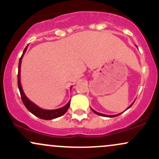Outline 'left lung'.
I'll return each instance as SVG.
<instances>
[{
    "mask_svg": "<svg viewBox=\"0 0 159 159\" xmlns=\"http://www.w3.org/2000/svg\"><path fill=\"white\" fill-rule=\"evenodd\" d=\"M134 102H133V103L132 104V105H130V106L128 107V108L126 109V110H128V109H129V108H130V107H132V105H133V104H134ZM91 110L93 111L95 114L99 115V116H106V117H114V116H119V115L121 114H116V115H106V114H101V113H98V112H97V111H96L95 110H93V108H91Z\"/></svg>",
    "mask_w": 159,
    "mask_h": 159,
    "instance_id": "obj_1",
    "label": "left lung"
}]
</instances>
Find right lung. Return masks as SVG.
Segmentation results:
<instances>
[{
    "mask_svg": "<svg viewBox=\"0 0 159 159\" xmlns=\"http://www.w3.org/2000/svg\"><path fill=\"white\" fill-rule=\"evenodd\" d=\"M27 45L26 48H25V50H24L22 55H21V58H20L19 60V72H18V86H19L20 94H21V100H22L24 105H25V106L26 107V108L30 111L31 114L35 115L36 116L40 118V119L49 120L55 119V118H57L59 117V116H63V115L66 112L67 110H68L69 105H70V100H69V102L67 103L65 106L60 107V108L54 109V110H45V109H43L41 108V107H39V106H37L36 104H34L33 102L30 101V100L27 97L26 95L25 94V93H24L23 89L22 87H21V78H20V75H21V73H20V72H21V60H22V57L24 54H25V53L26 52ZM71 88H72V87H70V89Z\"/></svg>",
    "mask_w": 159,
    "mask_h": 159,
    "instance_id": "add662e5",
    "label": "right lung"
}]
</instances>
